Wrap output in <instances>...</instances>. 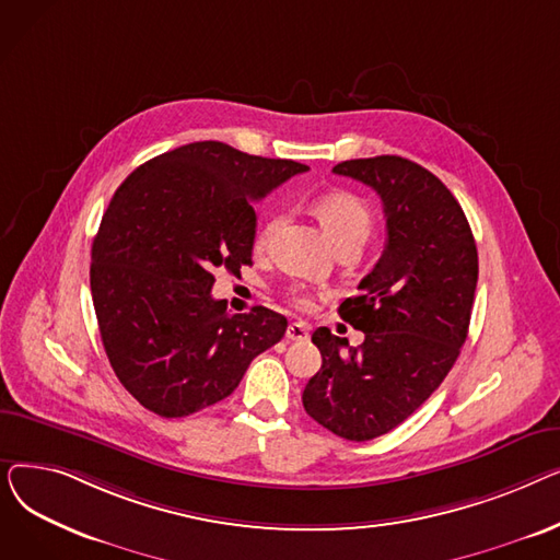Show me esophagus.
Returning <instances> with one entry per match:
<instances>
[{"label":"esophagus","mask_w":560,"mask_h":560,"mask_svg":"<svg viewBox=\"0 0 560 560\" xmlns=\"http://www.w3.org/2000/svg\"><path fill=\"white\" fill-rule=\"evenodd\" d=\"M285 338L295 340V342H304L308 338V325L306 322H290L285 329Z\"/></svg>","instance_id":"34e87169"}]
</instances>
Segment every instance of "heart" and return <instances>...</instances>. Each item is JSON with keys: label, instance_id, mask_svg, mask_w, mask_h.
Instances as JSON below:
<instances>
[{"label": "heart", "instance_id": "obj_1", "mask_svg": "<svg viewBox=\"0 0 560 560\" xmlns=\"http://www.w3.org/2000/svg\"><path fill=\"white\" fill-rule=\"evenodd\" d=\"M313 211H315L317 220L322 222V226H325L327 235L336 247L345 245V243L363 245L368 241V235L372 233L374 220H372L370 206L359 195L349 192V190H331V192L319 195L313 201ZM279 222H281V218L277 213L265 220V224L260 226L256 241H254V247L258 252L268 245ZM295 304L300 308H306L311 302H308V298H298Z\"/></svg>", "mask_w": 560, "mask_h": 560}]
</instances>
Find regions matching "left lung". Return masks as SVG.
Returning a JSON list of instances; mask_svg holds the SVG:
<instances>
[{"instance_id": "8db88e82", "label": "left lung", "mask_w": 560, "mask_h": 560, "mask_svg": "<svg viewBox=\"0 0 560 560\" xmlns=\"http://www.w3.org/2000/svg\"><path fill=\"white\" fill-rule=\"evenodd\" d=\"M334 172L376 190L388 241L361 279V295L338 308L365 340L349 347L319 327L311 340L322 368L302 401L317 424L363 443L413 416L454 368L472 315L479 256L460 203L422 165L374 156L342 161Z\"/></svg>"}]
</instances>
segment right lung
I'll return each instance as SVG.
<instances>
[{
  "mask_svg": "<svg viewBox=\"0 0 560 560\" xmlns=\"http://www.w3.org/2000/svg\"><path fill=\"white\" fill-rule=\"evenodd\" d=\"M308 167L203 140L136 167L93 241L91 292L106 357L152 413L186 418L238 388L288 319L265 306L226 313L213 272L252 265L260 199Z\"/></svg>",
  "mask_w": 560,
  "mask_h": 560,
  "instance_id": "obj_1",
  "label": "right lung"
}]
</instances>
